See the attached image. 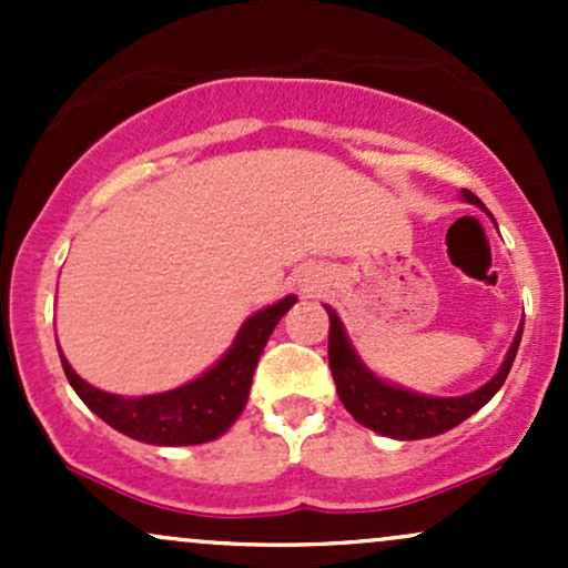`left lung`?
<instances>
[{"mask_svg":"<svg viewBox=\"0 0 568 568\" xmlns=\"http://www.w3.org/2000/svg\"><path fill=\"white\" fill-rule=\"evenodd\" d=\"M462 194H465V200L473 202V205H484L470 189H462ZM325 310H328L331 317L328 366L331 374H334L338 400L344 403V408H347L349 414L355 416V422H361L363 427L397 440H419L448 433L452 427L462 425L467 416H473L475 410L484 408L486 403L497 395L501 384H505L507 374H510L515 352H518L520 344V334H524V325H520L518 336H515L499 374L480 389L462 397H427L376 379V376L357 361L355 352H352L336 312L331 310V306H325Z\"/></svg>","mask_w":568,"mask_h":568,"instance_id":"8db88e82","label":"left lung"}]
</instances>
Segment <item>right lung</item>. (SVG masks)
<instances>
[{"mask_svg": "<svg viewBox=\"0 0 568 568\" xmlns=\"http://www.w3.org/2000/svg\"><path fill=\"white\" fill-rule=\"evenodd\" d=\"M296 298L285 296L283 302L266 306L240 328L232 349L200 379L171 389V393L146 397H116L103 389L90 387L80 379L61 355L63 374L84 406L101 416L109 427L120 429L128 438L154 446H194L219 438L226 433L245 408L251 393L253 371L262 357L266 338H270L280 317L291 310Z\"/></svg>", "mask_w": 568, "mask_h": 568, "instance_id": "right-lung-1", "label": "right lung"}]
</instances>
